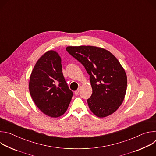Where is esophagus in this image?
I'll return each mask as SVG.
<instances>
[{"label":"esophagus","instance_id":"1","mask_svg":"<svg viewBox=\"0 0 156 156\" xmlns=\"http://www.w3.org/2000/svg\"><path fill=\"white\" fill-rule=\"evenodd\" d=\"M80 88L78 89V90H77L75 92V95H76V96H77V95H78V94H79V93H80Z\"/></svg>","mask_w":156,"mask_h":156}]
</instances>
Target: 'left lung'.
Listing matches in <instances>:
<instances>
[{"label":"left lung","instance_id":"left-lung-1","mask_svg":"<svg viewBox=\"0 0 156 156\" xmlns=\"http://www.w3.org/2000/svg\"><path fill=\"white\" fill-rule=\"evenodd\" d=\"M66 50L90 75L93 94L87 104L91 112L100 118L115 112L124 100L127 87L126 73L117 58L96 46H69Z\"/></svg>","mask_w":156,"mask_h":156}]
</instances>
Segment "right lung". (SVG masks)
<instances>
[{
	"label": "right lung",
	"instance_id": "1",
	"mask_svg": "<svg viewBox=\"0 0 156 156\" xmlns=\"http://www.w3.org/2000/svg\"><path fill=\"white\" fill-rule=\"evenodd\" d=\"M29 90L39 110L48 116L56 118L67 110L73 96L63 77L61 58L49 51L36 62L30 76Z\"/></svg>",
	"mask_w": 156,
	"mask_h": 156
}]
</instances>
